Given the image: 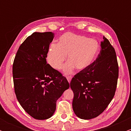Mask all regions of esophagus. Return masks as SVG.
Listing matches in <instances>:
<instances>
[{
  "mask_svg": "<svg viewBox=\"0 0 131 131\" xmlns=\"http://www.w3.org/2000/svg\"><path fill=\"white\" fill-rule=\"evenodd\" d=\"M67 79L68 81L69 82H70V81H71V79H72V76H67Z\"/></svg>",
  "mask_w": 131,
  "mask_h": 131,
  "instance_id": "esophagus-1",
  "label": "esophagus"
}]
</instances>
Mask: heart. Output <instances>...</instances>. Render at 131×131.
Here are the masks:
<instances>
[{
    "label": "heart",
    "mask_w": 131,
    "mask_h": 131,
    "mask_svg": "<svg viewBox=\"0 0 131 131\" xmlns=\"http://www.w3.org/2000/svg\"><path fill=\"white\" fill-rule=\"evenodd\" d=\"M100 46L97 40L84 36L66 33L60 37L58 43H52L47 55L48 63L55 70H60L67 59L69 61L63 67L65 74L76 69L82 71L91 66L98 55Z\"/></svg>",
    "instance_id": "1"
}]
</instances>
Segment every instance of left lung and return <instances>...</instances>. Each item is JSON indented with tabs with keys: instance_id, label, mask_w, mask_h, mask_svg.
<instances>
[{
	"instance_id": "left-lung-1",
	"label": "left lung",
	"mask_w": 131,
	"mask_h": 131,
	"mask_svg": "<svg viewBox=\"0 0 131 131\" xmlns=\"http://www.w3.org/2000/svg\"><path fill=\"white\" fill-rule=\"evenodd\" d=\"M100 53L88 68L72 78L73 109L78 117L91 119L106 108L115 95L119 68L115 49L103 36Z\"/></svg>"
}]
</instances>
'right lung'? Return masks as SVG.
Returning a JSON list of instances; mask_svg holds the SVG:
<instances>
[{
	"instance_id": "add662e5",
	"label": "right lung",
	"mask_w": 131,
	"mask_h": 131,
	"mask_svg": "<svg viewBox=\"0 0 131 131\" xmlns=\"http://www.w3.org/2000/svg\"><path fill=\"white\" fill-rule=\"evenodd\" d=\"M52 32H34L19 46L13 64L15 92L19 104L36 119L53 115L56 102L70 88L67 78L47 63Z\"/></svg>"
}]
</instances>
